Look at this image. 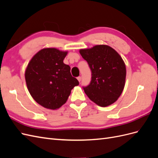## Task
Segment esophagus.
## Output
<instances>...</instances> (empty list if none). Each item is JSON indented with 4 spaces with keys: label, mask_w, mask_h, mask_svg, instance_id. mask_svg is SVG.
<instances>
[{
    "label": "esophagus",
    "mask_w": 158,
    "mask_h": 158,
    "mask_svg": "<svg viewBox=\"0 0 158 158\" xmlns=\"http://www.w3.org/2000/svg\"><path fill=\"white\" fill-rule=\"evenodd\" d=\"M77 80L79 81V82H80L81 80H82V78H81V76H78V77H77Z\"/></svg>",
    "instance_id": "34e87169"
}]
</instances>
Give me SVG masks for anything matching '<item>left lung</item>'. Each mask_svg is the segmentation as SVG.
I'll return each instance as SVG.
<instances>
[{"instance_id":"obj_1","label":"left lung","mask_w":158,"mask_h":158,"mask_svg":"<svg viewBox=\"0 0 158 158\" xmlns=\"http://www.w3.org/2000/svg\"><path fill=\"white\" fill-rule=\"evenodd\" d=\"M92 71V80L83 87L89 99L101 107L115 102L122 94L125 84L126 66L118 52L106 45L80 49Z\"/></svg>"}]
</instances>
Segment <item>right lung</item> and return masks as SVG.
I'll return each mask as SVG.
<instances>
[{
    "mask_svg": "<svg viewBox=\"0 0 158 158\" xmlns=\"http://www.w3.org/2000/svg\"><path fill=\"white\" fill-rule=\"evenodd\" d=\"M67 51L43 49L33 56L25 73L29 92L41 106L56 109L66 103L71 90L79 85L70 67L63 63Z\"/></svg>",
    "mask_w": 158,
    "mask_h": 158,
    "instance_id": "1",
    "label": "right lung"
}]
</instances>
